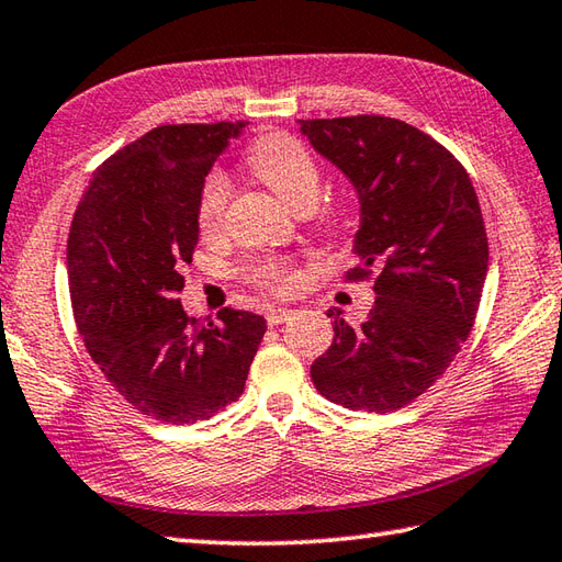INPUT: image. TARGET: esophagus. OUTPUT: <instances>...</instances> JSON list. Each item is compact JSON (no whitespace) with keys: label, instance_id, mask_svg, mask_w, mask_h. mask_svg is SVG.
<instances>
[{"label":"esophagus","instance_id":"1","mask_svg":"<svg viewBox=\"0 0 562 562\" xmlns=\"http://www.w3.org/2000/svg\"><path fill=\"white\" fill-rule=\"evenodd\" d=\"M292 314H294V312L288 310V307H270L268 314H265V316H268V324H270V326H278V324L290 322Z\"/></svg>","mask_w":562,"mask_h":562}]
</instances>
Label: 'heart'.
I'll return each mask as SVG.
<instances>
[{
  "instance_id": "1",
  "label": "heart",
  "mask_w": 562,
  "mask_h": 562,
  "mask_svg": "<svg viewBox=\"0 0 562 562\" xmlns=\"http://www.w3.org/2000/svg\"><path fill=\"white\" fill-rule=\"evenodd\" d=\"M248 167L252 175L278 193L288 206L300 203H314L319 196L322 171L314 157L304 149L297 139L288 135H265L255 139L248 149ZM231 183L223 171L213 169L201 181L196 216L201 231H216L226 213ZM248 278L258 288L268 292H290L297 282L290 262L282 260H260L248 268Z\"/></svg>"
}]
</instances>
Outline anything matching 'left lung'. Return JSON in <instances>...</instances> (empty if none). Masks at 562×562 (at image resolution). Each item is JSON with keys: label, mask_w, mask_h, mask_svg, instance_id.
Segmentation results:
<instances>
[{"label": "left lung", "mask_w": 562, "mask_h": 562, "mask_svg": "<svg viewBox=\"0 0 562 562\" xmlns=\"http://www.w3.org/2000/svg\"><path fill=\"white\" fill-rule=\"evenodd\" d=\"M300 130L359 193V265L346 278L375 270L369 319L329 310L334 341L312 381L349 411L393 413L440 379L472 331L488 268L482 209L464 167L403 120H300Z\"/></svg>", "instance_id": "obj_1"}]
</instances>
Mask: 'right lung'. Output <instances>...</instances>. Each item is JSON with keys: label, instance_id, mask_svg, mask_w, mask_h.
Returning a JSON list of instances; mask_svg holds the SVG:
<instances>
[{"label": "right lung", "instance_id": "1", "mask_svg": "<svg viewBox=\"0 0 562 562\" xmlns=\"http://www.w3.org/2000/svg\"><path fill=\"white\" fill-rule=\"evenodd\" d=\"M243 122L161 125L95 169L68 233L78 331L108 383L142 415L209 420L236 403L268 326L223 307L221 324L183 312V262L199 243V189Z\"/></svg>", "mask_w": 562, "mask_h": 562}]
</instances>
